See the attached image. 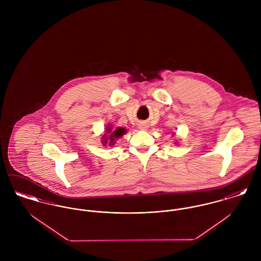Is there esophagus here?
Here are the masks:
<instances>
[{"label":"esophagus","mask_w":261,"mask_h":261,"mask_svg":"<svg viewBox=\"0 0 261 261\" xmlns=\"http://www.w3.org/2000/svg\"><path fill=\"white\" fill-rule=\"evenodd\" d=\"M140 128H141V129H146L147 126H146L145 124H141V125H140Z\"/></svg>","instance_id":"1"}]
</instances>
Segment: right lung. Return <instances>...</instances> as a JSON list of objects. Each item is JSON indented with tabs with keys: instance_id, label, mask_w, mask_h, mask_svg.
<instances>
[{
	"instance_id": "right-lung-1",
	"label": "right lung",
	"mask_w": 261,
	"mask_h": 261,
	"mask_svg": "<svg viewBox=\"0 0 261 261\" xmlns=\"http://www.w3.org/2000/svg\"><path fill=\"white\" fill-rule=\"evenodd\" d=\"M108 132H109L111 135H110V137H106V138H105L106 141H105L103 143H105V144H108V142H109V140H110V144H109V145H112V143H114V140H115V139H118L119 137H121L126 130H125L124 128H122V127H118V128H116L115 130H113L112 133L111 127H109Z\"/></svg>"
}]
</instances>
